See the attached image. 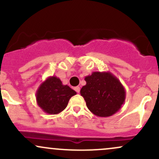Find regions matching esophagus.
Returning a JSON list of instances; mask_svg holds the SVG:
<instances>
[{
    "instance_id": "1",
    "label": "esophagus",
    "mask_w": 159,
    "mask_h": 159,
    "mask_svg": "<svg viewBox=\"0 0 159 159\" xmlns=\"http://www.w3.org/2000/svg\"><path fill=\"white\" fill-rule=\"evenodd\" d=\"M75 90L77 93H79L80 92V87H75Z\"/></svg>"
}]
</instances>
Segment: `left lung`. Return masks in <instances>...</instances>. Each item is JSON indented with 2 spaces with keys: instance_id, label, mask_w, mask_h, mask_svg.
<instances>
[{
  "instance_id": "obj_1",
  "label": "left lung",
  "mask_w": 159,
  "mask_h": 159,
  "mask_svg": "<svg viewBox=\"0 0 159 159\" xmlns=\"http://www.w3.org/2000/svg\"><path fill=\"white\" fill-rule=\"evenodd\" d=\"M80 91L87 107L94 115L107 117L116 114L125 102V90L110 72H93L84 78Z\"/></svg>"
}]
</instances>
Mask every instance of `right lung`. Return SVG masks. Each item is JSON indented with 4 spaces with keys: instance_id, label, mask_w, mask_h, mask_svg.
I'll list each match as a JSON object with an SVG mask.
<instances>
[{
    "instance_id": "obj_1",
    "label": "right lung",
    "mask_w": 159,
    "mask_h": 159,
    "mask_svg": "<svg viewBox=\"0 0 159 159\" xmlns=\"http://www.w3.org/2000/svg\"><path fill=\"white\" fill-rule=\"evenodd\" d=\"M76 92L68 85H63L59 78L53 75L42 82L36 93L38 106L48 114H57L66 107Z\"/></svg>"
}]
</instances>
